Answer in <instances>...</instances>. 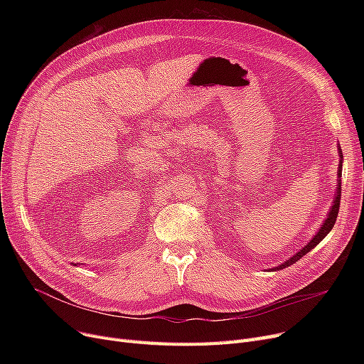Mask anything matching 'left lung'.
<instances>
[{"label":"left lung","mask_w":364,"mask_h":364,"mask_svg":"<svg viewBox=\"0 0 364 364\" xmlns=\"http://www.w3.org/2000/svg\"><path fill=\"white\" fill-rule=\"evenodd\" d=\"M338 155H339V165H338V187H336V190H335V198H333V202H332V206H331V209H329V213H328V217L324 218V221H323V224H321V227L318 228L317 230V233L311 237V240L305 245V246H302L301 250L296 252V254H294L289 259H286L284 262H282V264H279L277 267H273L272 269V272H276V270H283V269H286V267H289V265H292V264H295L298 259H301L305 254H309L311 250H314V247L324 239L328 235H329V232L332 230V227L335 225V221H336V217H338V211H339V200H341V177H342V161H343V156H342V150H341V147L338 146Z\"/></svg>","instance_id":"obj_1"}]
</instances>
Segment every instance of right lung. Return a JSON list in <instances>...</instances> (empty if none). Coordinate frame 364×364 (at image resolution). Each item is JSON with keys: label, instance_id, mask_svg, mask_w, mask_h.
Returning a JSON list of instances; mask_svg holds the SVG:
<instances>
[{"label": "right lung", "instance_id": "add662e5", "mask_svg": "<svg viewBox=\"0 0 364 364\" xmlns=\"http://www.w3.org/2000/svg\"><path fill=\"white\" fill-rule=\"evenodd\" d=\"M75 265H76V264H75Z\"/></svg>", "mask_w": 364, "mask_h": 364}]
</instances>
